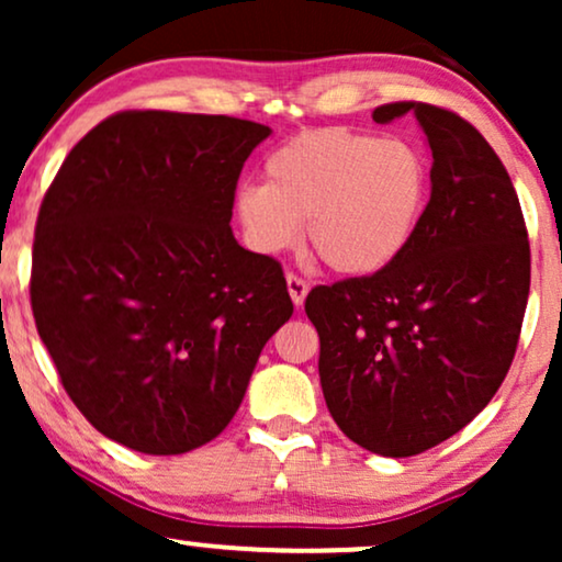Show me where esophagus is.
Wrapping results in <instances>:
<instances>
[{
  "mask_svg": "<svg viewBox=\"0 0 562 562\" xmlns=\"http://www.w3.org/2000/svg\"><path fill=\"white\" fill-rule=\"evenodd\" d=\"M286 289H289V296H291V302H294V306H302L306 294H310V286H306V281H302L294 273L286 276Z\"/></svg>",
  "mask_w": 562,
  "mask_h": 562,
  "instance_id": "34e87169",
  "label": "esophagus"
}]
</instances>
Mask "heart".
Listing matches in <instances>:
<instances>
[{
  "label": "heart",
  "instance_id": "1",
  "mask_svg": "<svg viewBox=\"0 0 562 562\" xmlns=\"http://www.w3.org/2000/svg\"><path fill=\"white\" fill-rule=\"evenodd\" d=\"M429 166L417 145L345 127L310 130L279 145L263 183H245L235 214L260 252L289 250L304 235L327 271L368 279L394 266L417 235Z\"/></svg>",
  "mask_w": 562,
  "mask_h": 562
}]
</instances>
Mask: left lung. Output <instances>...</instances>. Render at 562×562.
Instances as JSON below:
<instances>
[{
	"instance_id": "left-lung-1",
	"label": "left lung",
	"mask_w": 562,
	"mask_h": 562,
	"mask_svg": "<svg viewBox=\"0 0 562 562\" xmlns=\"http://www.w3.org/2000/svg\"><path fill=\"white\" fill-rule=\"evenodd\" d=\"M412 112L432 153L429 202L404 256L368 279L317 286L319 383L337 427L383 458L419 456L460 432L502 386L529 296L517 191L494 148L456 112Z\"/></svg>"
}]
</instances>
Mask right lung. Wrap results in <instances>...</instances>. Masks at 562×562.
Here are the masks:
<instances>
[{
	"instance_id": "right-lung-1",
	"label": "right lung",
	"mask_w": 562,
	"mask_h": 562,
	"mask_svg": "<svg viewBox=\"0 0 562 562\" xmlns=\"http://www.w3.org/2000/svg\"><path fill=\"white\" fill-rule=\"evenodd\" d=\"M268 135L225 114L120 112L76 143L43 199L37 335L79 412L130 450L214 440L294 312L281 266L229 227Z\"/></svg>"
}]
</instances>
